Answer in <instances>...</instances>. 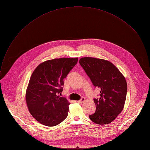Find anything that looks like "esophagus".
I'll return each mask as SVG.
<instances>
[{"mask_svg":"<svg viewBox=\"0 0 150 150\" xmlns=\"http://www.w3.org/2000/svg\"><path fill=\"white\" fill-rule=\"evenodd\" d=\"M85 98L84 97H82V98H81V100H78V101H77V102L78 103H82L84 101H85Z\"/></svg>","mask_w":150,"mask_h":150,"instance_id":"34e87169","label":"esophagus"}]
</instances>
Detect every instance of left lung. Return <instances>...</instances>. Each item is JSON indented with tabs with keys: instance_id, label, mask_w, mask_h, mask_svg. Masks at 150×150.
Wrapping results in <instances>:
<instances>
[{
	"instance_id": "1",
	"label": "left lung",
	"mask_w": 150,
	"mask_h": 150,
	"mask_svg": "<svg viewBox=\"0 0 150 150\" xmlns=\"http://www.w3.org/2000/svg\"><path fill=\"white\" fill-rule=\"evenodd\" d=\"M79 63L94 87L100 90L98 98H94L96 112L90 119L98 125L111 123L123 109L127 88L125 77L108 60L86 57Z\"/></svg>"
}]
</instances>
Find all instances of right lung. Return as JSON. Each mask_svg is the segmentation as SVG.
<instances>
[{
  "label": "right lung",
  "instance_id": "right-lung-1",
  "mask_svg": "<svg viewBox=\"0 0 150 150\" xmlns=\"http://www.w3.org/2000/svg\"><path fill=\"white\" fill-rule=\"evenodd\" d=\"M78 58L46 61L32 74L26 91L28 110L38 122L47 126L60 123L68 116L70 103L60 97L63 79L76 65Z\"/></svg>",
  "mask_w": 150,
  "mask_h": 150
}]
</instances>
